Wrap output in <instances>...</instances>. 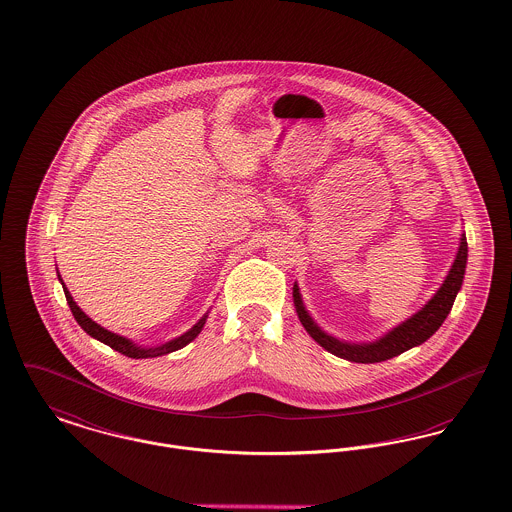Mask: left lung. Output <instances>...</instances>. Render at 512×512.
Returning a JSON list of instances; mask_svg holds the SVG:
<instances>
[{
	"label": "left lung",
	"instance_id": "1",
	"mask_svg": "<svg viewBox=\"0 0 512 512\" xmlns=\"http://www.w3.org/2000/svg\"><path fill=\"white\" fill-rule=\"evenodd\" d=\"M466 261H468V243H466V236L462 234L460 247H458L451 271L447 274L445 282L441 284V288L435 292V296L427 301L416 315H412L410 319H406L404 323H400L398 327H394L392 331L387 332L385 336H381L375 342H367V344L342 342L323 331L307 313V309L301 301L298 284H294V294H292L296 313L300 317L303 329L309 332V336L317 344H321L327 352H331L338 358L356 361V363H377V361L391 360L394 356L423 344L443 325V321L451 313L452 303L456 300V294L462 286Z\"/></svg>",
	"mask_w": 512,
	"mask_h": 512
}]
</instances>
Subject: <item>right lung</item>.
<instances>
[{
  "instance_id": "add662e5",
  "label": "right lung",
  "mask_w": 512,
  "mask_h": 512,
  "mask_svg": "<svg viewBox=\"0 0 512 512\" xmlns=\"http://www.w3.org/2000/svg\"><path fill=\"white\" fill-rule=\"evenodd\" d=\"M58 278H60L61 286H63V292H65V300H67V303H69V309H71V313H73L75 321L81 325V329L87 332V334H91L92 338H96V340L104 342L106 346H110L112 350L120 352V354L127 356V358H135V360H141V358H156V356H164V354L176 352V350H180V348H183V346H187L191 340H195V338L199 336V332L203 331V327H205V321H207V317H209V315L201 317V319H199V323H195V325H193L189 331L183 332L181 336L174 338V340H170V342H166V344H162V346H154V348H143V346H137L135 342H131L129 338L120 336V334H116V332H110L108 329L100 327L98 323H94L91 317H89V315H85V313H83V309H81V307H79V305L73 301L71 294H69V290L65 288V284H63V280H61L60 272H58Z\"/></svg>"
}]
</instances>
